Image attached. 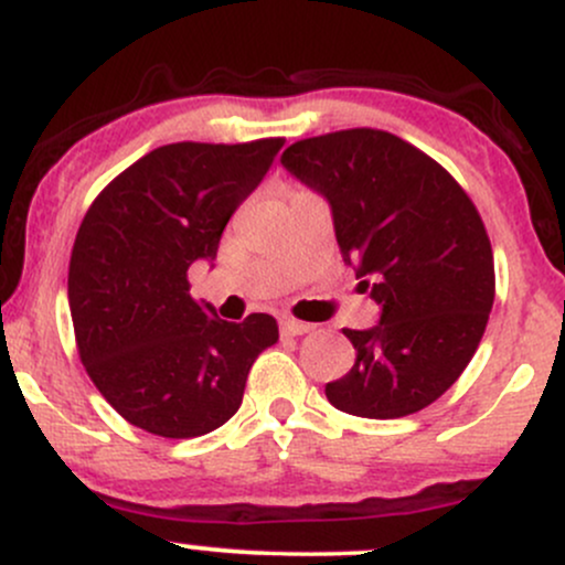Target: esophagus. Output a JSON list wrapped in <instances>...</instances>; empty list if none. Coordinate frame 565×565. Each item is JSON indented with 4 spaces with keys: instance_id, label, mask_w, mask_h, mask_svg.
Listing matches in <instances>:
<instances>
[{
    "instance_id": "esophagus-1",
    "label": "esophagus",
    "mask_w": 565,
    "mask_h": 565,
    "mask_svg": "<svg viewBox=\"0 0 565 565\" xmlns=\"http://www.w3.org/2000/svg\"><path fill=\"white\" fill-rule=\"evenodd\" d=\"M278 329H281V334H287V337H297V334H308L310 329H313V323L295 321V319H281V323H278Z\"/></svg>"
}]
</instances>
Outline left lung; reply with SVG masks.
I'll return each instance as SVG.
<instances>
[{"mask_svg": "<svg viewBox=\"0 0 565 565\" xmlns=\"http://www.w3.org/2000/svg\"><path fill=\"white\" fill-rule=\"evenodd\" d=\"M281 164L327 199L342 260L380 305L372 329H345L355 364L329 382V404L369 419L430 406L470 364L494 305V255L468 193L382 129L300 140Z\"/></svg>", "mask_w": 565, "mask_h": 565, "instance_id": "obj_1", "label": "left lung"}]
</instances>
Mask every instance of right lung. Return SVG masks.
Returning a JSON list of instances; mask_svg holds the SVG:
<instances>
[{"mask_svg": "<svg viewBox=\"0 0 565 565\" xmlns=\"http://www.w3.org/2000/svg\"><path fill=\"white\" fill-rule=\"evenodd\" d=\"M281 146H161L84 215L68 265L71 321L84 369L129 425L164 438L212 433L238 412L246 374L278 340L274 316L233 323L193 300L188 268L215 263L231 215Z\"/></svg>", "mask_w": 565, "mask_h": 565, "instance_id": "obj_1", "label": "right lung"}]
</instances>
